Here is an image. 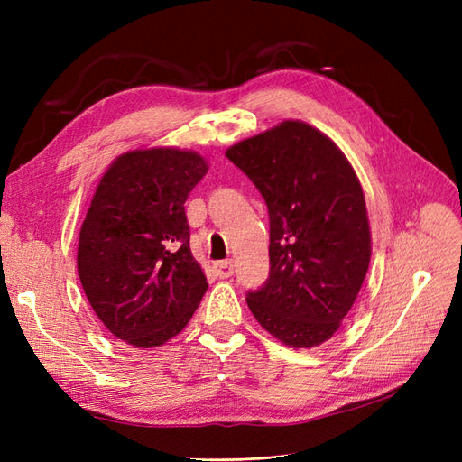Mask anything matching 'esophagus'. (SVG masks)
Instances as JSON below:
<instances>
[{"mask_svg": "<svg viewBox=\"0 0 462 462\" xmlns=\"http://www.w3.org/2000/svg\"><path fill=\"white\" fill-rule=\"evenodd\" d=\"M216 273L219 279H227L233 275V262L231 260H226V262H217L216 265Z\"/></svg>", "mask_w": 462, "mask_h": 462, "instance_id": "1", "label": "esophagus"}]
</instances>
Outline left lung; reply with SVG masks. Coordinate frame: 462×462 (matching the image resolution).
<instances>
[{
	"label": "left lung",
	"instance_id": "1",
	"mask_svg": "<svg viewBox=\"0 0 462 462\" xmlns=\"http://www.w3.org/2000/svg\"><path fill=\"white\" fill-rule=\"evenodd\" d=\"M270 214V275L246 292L250 312L295 348L339 329L370 263L366 202L356 173L326 134L302 121L231 146Z\"/></svg>",
	"mask_w": 462,
	"mask_h": 462
}]
</instances>
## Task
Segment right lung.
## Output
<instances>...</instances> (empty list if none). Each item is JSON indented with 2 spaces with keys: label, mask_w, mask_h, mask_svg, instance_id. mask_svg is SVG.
Listing matches in <instances>:
<instances>
[{
  "label": "right lung",
  "mask_w": 462,
  "mask_h": 462,
  "mask_svg": "<svg viewBox=\"0 0 462 462\" xmlns=\"http://www.w3.org/2000/svg\"><path fill=\"white\" fill-rule=\"evenodd\" d=\"M208 171L202 156L177 148L119 156L96 189L80 227L77 268L102 324L138 348L183 329L208 289L190 253L189 192Z\"/></svg>",
  "instance_id": "1"
}]
</instances>
